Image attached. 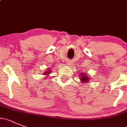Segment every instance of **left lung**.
I'll list each match as a JSON object with an SVG mask.
<instances>
[{
    "mask_svg": "<svg viewBox=\"0 0 127 127\" xmlns=\"http://www.w3.org/2000/svg\"><path fill=\"white\" fill-rule=\"evenodd\" d=\"M80 76H81L80 78V80L83 83H86L90 80V78H88V76L86 74L83 73L82 74H80Z\"/></svg>",
    "mask_w": 127,
    "mask_h": 127,
    "instance_id": "obj_1",
    "label": "left lung"
}]
</instances>
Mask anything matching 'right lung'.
Listing matches in <instances>:
<instances>
[{"instance_id":"right-lung-1","label":"right lung","mask_w":127,"mask_h":127,"mask_svg":"<svg viewBox=\"0 0 127 127\" xmlns=\"http://www.w3.org/2000/svg\"><path fill=\"white\" fill-rule=\"evenodd\" d=\"M51 72V71H50V70H47V71H46L44 73V74H46V75H47V74H50Z\"/></svg>"}]
</instances>
